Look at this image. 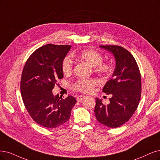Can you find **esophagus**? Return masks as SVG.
Masks as SVG:
<instances>
[{"mask_svg": "<svg viewBox=\"0 0 160 160\" xmlns=\"http://www.w3.org/2000/svg\"><path fill=\"white\" fill-rule=\"evenodd\" d=\"M84 98H85V96H79L77 97V98H76L77 102H81Z\"/></svg>", "mask_w": 160, "mask_h": 160, "instance_id": "34e87169", "label": "esophagus"}]
</instances>
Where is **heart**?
Wrapping results in <instances>:
<instances>
[{
  "label": "heart",
  "mask_w": 160,
  "mask_h": 160,
  "mask_svg": "<svg viewBox=\"0 0 160 160\" xmlns=\"http://www.w3.org/2000/svg\"><path fill=\"white\" fill-rule=\"evenodd\" d=\"M78 58L89 64L93 67H96V70L100 74L108 76L113 72V67L111 63L104 62L103 61V56L99 52L87 49L82 51L78 55ZM73 62L70 56H67L64 58L62 62V70L64 74L69 75L72 71ZM97 84V82L94 79H82L76 82L74 84V88L76 90L83 92L85 93L91 92L93 88Z\"/></svg>",
  "instance_id": "b5f03b06"
}]
</instances>
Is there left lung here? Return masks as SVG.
Segmentation results:
<instances>
[{
    "instance_id": "1",
    "label": "left lung",
    "mask_w": 160,
    "mask_h": 160,
    "mask_svg": "<svg viewBox=\"0 0 160 160\" xmlns=\"http://www.w3.org/2000/svg\"><path fill=\"white\" fill-rule=\"evenodd\" d=\"M111 52L115 68L103 92L111 94L110 103L104 105L96 98L94 109L97 120L110 128H117L127 122L137 110L141 96V76L134 58L127 49L117 45H100Z\"/></svg>"
}]
</instances>
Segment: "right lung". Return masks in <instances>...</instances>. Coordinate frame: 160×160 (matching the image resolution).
<instances>
[{"mask_svg": "<svg viewBox=\"0 0 160 160\" xmlns=\"http://www.w3.org/2000/svg\"><path fill=\"white\" fill-rule=\"evenodd\" d=\"M70 48V45H45L32 53L23 69V102L33 120L45 128H57L66 122L76 103L73 96L62 99L52 92L57 80L63 78L62 62Z\"/></svg>", "mask_w": 160, "mask_h": 160, "instance_id": "add662e5", "label": "right lung"}]
</instances>
